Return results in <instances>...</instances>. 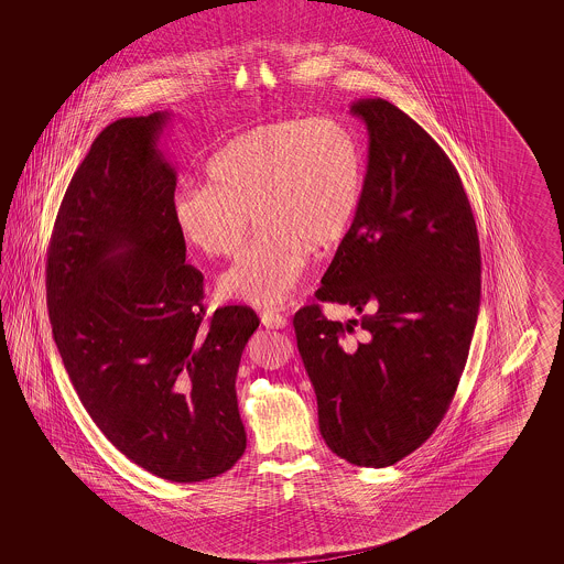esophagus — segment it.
I'll use <instances>...</instances> for the list:
<instances>
[{
	"instance_id": "esophagus-1",
	"label": "esophagus",
	"mask_w": 564,
	"mask_h": 564,
	"mask_svg": "<svg viewBox=\"0 0 564 564\" xmlns=\"http://www.w3.org/2000/svg\"><path fill=\"white\" fill-rule=\"evenodd\" d=\"M260 321L267 328H285L288 326V318L274 310H262Z\"/></svg>"
}]
</instances>
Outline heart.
<instances>
[{
  "mask_svg": "<svg viewBox=\"0 0 564 564\" xmlns=\"http://www.w3.org/2000/svg\"><path fill=\"white\" fill-rule=\"evenodd\" d=\"M208 184L175 189L173 225L205 257H234L257 219L258 234L223 274L221 293L279 306L306 271L312 248H335L358 213L366 154L335 118H285L229 140L206 165Z\"/></svg>",
  "mask_w": 564,
  "mask_h": 564,
  "instance_id": "b5f03b06",
  "label": "heart"
}]
</instances>
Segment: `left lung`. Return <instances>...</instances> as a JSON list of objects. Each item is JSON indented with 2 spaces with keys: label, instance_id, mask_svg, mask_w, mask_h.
I'll use <instances>...</instances> for the list:
<instances>
[{
  "label": "left lung",
  "instance_id": "left-lung-1",
  "mask_svg": "<svg viewBox=\"0 0 564 564\" xmlns=\"http://www.w3.org/2000/svg\"><path fill=\"white\" fill-rule=\"evenodd\" d=\"M351 113L370 137L366 186L316 297L354 307L359 321H328L312 304L293 326L328 448L387 467L426 443L455 397L481 257L462 177L438 142L384 99H359Z\"/></svg>",
  "mask_w": 564,
  "mask_h": 564
}]
</instances>
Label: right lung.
Segmentation results:
<instances>
[{"label": "right lung", "mask_w": 564, "mask_h": 564, "mask_svg": "<svg viewBox=\"0 0 564 564\" xmlns=\"http://www.w3.org/2000/svg\"><path fill=\"white\" fill-rule=\"evenodd\" d=\"M167 113L121 118L74 173L47 250L53 339L107 441L159 478L221 476L246 451L236 394L257 312L206 316L205 276L186 264L156 149Z\"/></svg>", "instance_id": "add662e5"}]
</instances>
